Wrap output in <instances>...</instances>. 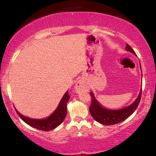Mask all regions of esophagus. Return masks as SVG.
I'll return each mask as SVG.
<instances>
[{
  "instance_id": "esophagus-1",
  "label": "esophagus",
  "mask_w": 156,
  "mask_h": 156,
  "mask_svg": "<svg viewBox=\"0 0 156 156\" xmlns=\"http://www.w3.org/2000/svg\"><path fill=\"white\" fill-rule=\"evenodd\" d=\"M75 91L76 93H81L82 91H84L87 89V86L85 83L82 80H79L76 82L75 87Z\"/></svg>"
}]
</instances>
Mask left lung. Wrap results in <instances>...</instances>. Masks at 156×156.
Masks as SVG:
<instances>
[{
    "label": "left lung",
    "instance_id": "8db88e82",
    "mask_svg": "<svg viewBox=\"0 0 156 156\" xmlns=\"http://www.w3.org/2000/svg\"><path fill=\"white\" fill-rule=\"evenodd\" d=\"M126 50L136 55L133 49L129 44H126ZM140 68L141 69L140 64ZM141 91L142 89H140L138 97L131 105L126 106L124 108H119V109H109V108L104 107L96 99L93 91H91L90 95L91 97V104L90 107H89V112H90L91 116L97 122L106 126L114 125L122 122L128 117L131 116L137 108L138 104H139L140 97H141Z\"/></svg>",
    "mask_w": 156,
    "mask_h": 156
}]
</instances>
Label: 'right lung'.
I'll use <instances>...</instances> for the list:
<instances>
[{
  "mask_svg": "<svg viewBox=\"0 0 156 156\" xmlns=\"http://www.w3.org/2000/svg\"><path fill=\"white\" fill-rule=\"evenodd\" d=\"M69 93H68V91H67L59 101L56 109L52 112V114L44 119L29 118V117L21 114L16 109V107H15V109L18 116L27 124L30 126L31 127L35 128V129L40 130V131H49L55 129L65 120L66 115H67V103L69 101Z\"/></svg>",
  "mask_w": 156,
  "mask_h": 156,
  "instance_id": "obj_1",
  "label": "right lung"
}]
</instances>
